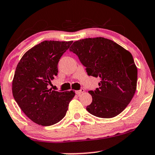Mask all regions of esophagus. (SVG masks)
Masks as SVG:
<instances>
[{"label":"esophagus","mask_w":155,"mask_h":155,"mask_svg":"<svg viewBox=\"0 0 155 155\" xmlns=\"http://www.w3.org/2000/svg\"><path fill=\"white\" fill-rule=\"evenodd\" d=\"M84 92V89H81L80 90H78V91H76V94L77 95H81V94H83Z\"/></svg>","instance_id":"1"}]
</instances>
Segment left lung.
I'll return each instance as SVG.
<instances>
[{
  "label": "left lung",
  "instance_id": "1",
  "mask_svg": "<svg viewBox=\"0 0 155 155\" xmlns=\"http://www.w3.org/2000/svg\"><path fill=\"white\" fill-rule=\"evenodd\" d=\"M69 49L77 55L88 75L101 79L99 87L89 91L92 102L87 110L100 118L119 114L137 89V68L131 53L103 37L76 41Z\"/></svg>",
  "mask_w": 155,
  "mask_h": 155
}]
</instances>
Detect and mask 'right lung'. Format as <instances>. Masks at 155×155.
<instances>
[{
    "instance_id": "obj_1",
    "label": "right lung",
    "mask_w": 155,
    "mask_h": 155,
    "mask_svg": "<svg viewBox=\"0 0 155 155\" xmlns=\"http://www.w3.org/2000/svg\"><path fill=\"white\" fill-rule=\"evenodd\" d=\"M71 41H44L29 49L21 58L12 82L15 101L31 120L51 126L65 117L74 91L59 92L48 85L58 74V63Z\"/></svg>"
}]
</instances>
